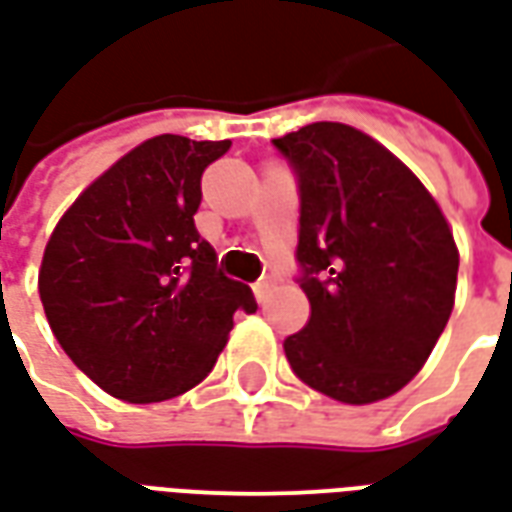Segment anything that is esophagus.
<instances>
[{
    "label": "esophagus",
    "instance_id": "34e87169",
    "mask_svg": "<svg viewBox=\"0 0 512 512\" xmlns=\"http://www.w3.org/2000/svg\"><path fill=\"white\" fill-rule=\"evenodd\" d=\"M268 288H271V285H268V282H255V285H252V293H255L257 304H263V301H266Z\"/></svg>",
    "mask_w": 512,
    "mask_h": 512
}]
</instances>
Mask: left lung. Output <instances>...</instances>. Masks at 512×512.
Masks as SVG:
<instances>
[{
	"label": "left lung",
	"mask_w": 512,
	"mask_h": 512,
	"mask_svg": "<svg viewBox=\"0 0 512 512\" xmlns=\"http://www.w3.org/2000/svg\"><path fill=\"white\" fill-rule=\"evenodd\" d=\"M299 175L301 290L293 373L348 406L395 395L450 321L458 246L422 180L365 131L310 123L274 139Z\"/></svg>",
	"instance_id": "1"
}]
</instances>
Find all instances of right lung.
<instances>
[{
  "mask_svg": "<svg viewBox=\"0 0 512 512\" xmlns=\"http://www.w3.org/2000/svg\"><path fill=\"white\" fill-rule=\"evenodd\" d=\"M227 150L230 139H147L76 197L46 244L38 290L51 332L117 400L189 392L216 365L233 312L257 310L194 227L202 172Z\"/></svg>",
  "mask_w": 512,
  "mask_h": 512,
  "instance_id": "1",
  "label": "right lung"
}]
</instances>
